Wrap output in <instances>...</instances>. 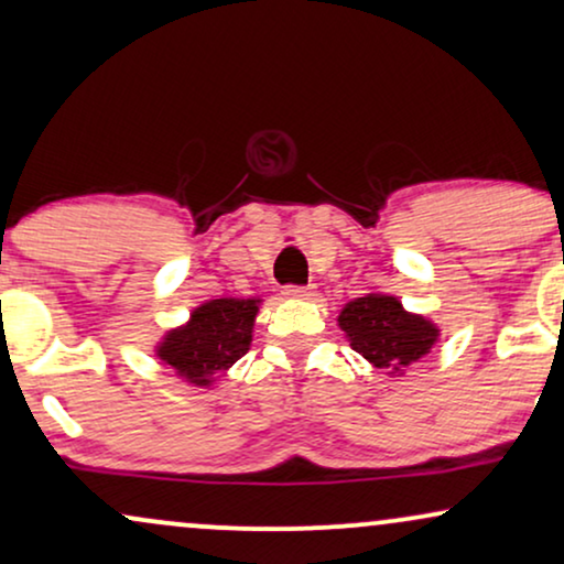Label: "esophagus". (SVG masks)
Instances as JSON below:
<instances>
[{
	"instance_id": "34e87169",
	"label": "esophagus",
	"mask_w": 564,
	"mask_h": 564,
	"mask_svg": "<svg viewBox=\"0 0 564 564\" xmlns=\"http://www.w3.org/2000/svg\"><path fill=\"white\" fill-rule=\"evenodd\" d=\"M283 294H286V299H312L315 296V286H289Z\"/></svg>"
}]
</instances>
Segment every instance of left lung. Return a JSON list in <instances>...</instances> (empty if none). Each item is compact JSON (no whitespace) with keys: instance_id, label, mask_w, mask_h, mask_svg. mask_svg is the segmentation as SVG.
<instances>
[{"instance_id":"obj_1","label":"left lung","mask_w":564,"mask_h":564,"mask_svg":"<svg viewBox=\"0 0 564 564\" xmlns=\"http://www.w3.org/2000/svg\"><path fill=\"white\" fill-rule=\"evenodd\" d=\"M338 327L346 333L356 354L384 369L390 377H403L405 369L430 356L440 340V325L430 317L409 312L401 299L369 291L351 299L338 315Z\"/></svg>"}]
</instances>
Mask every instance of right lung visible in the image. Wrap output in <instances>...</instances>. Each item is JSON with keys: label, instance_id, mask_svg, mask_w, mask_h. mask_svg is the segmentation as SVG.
<instances>
[{"label": "right lung", "instance_id": "right-lung-1", "mask_svg": "<svg viewBox=\"0 0 564 564\" xmlns=\"http://www.w3.org/2000/svg\"><path fill=\"white\" fill-rule=\"evenodd\" d=\"M260 304V296L208 299L189 312L187 323L169 327L153 354L192 388H216L226 369L252 346Z\"/></svg>", "mask_w": 564, "mask_h": 564}]
</instances>
